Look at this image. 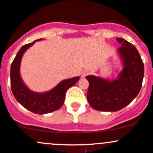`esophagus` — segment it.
<instances>
[{"mask_svg":"<svg viewBox=\"0 0 153 153\" xmlns=\"http://www.w3.org/2000/svg\"><path fill=\"white\" fill-rule=\"evenodd\" d=\"M89 74V70H84L82 72V73H81V77H82V78H85V77L87 76Z\"/></svg>","mask_w":153,"mask_h":153,"instance_id":"esophagus-1","label":"esophagus"}]
</instances>
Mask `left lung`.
Masks as SVG:
<instances>
[{
  "label": "left lung",
  "mask_w": 153,
  "mask_h": 153,
  "mask_svg": "<svg viewBox=\"0 0 153 153\" xmlns=\"http://www.w3.org/2000/svg\"><path fill=\"white\" fill-rule=\"evenodd\" d=\"M121 47L118 49L123 69L117 78L108 80L88 75L89 88L86 98L93 109L116 112L130 104L138 95L142 86L144 66L134 45L124 38H116Z\"/></svg>",
  "instance_id": "left-lung-1"
}]
</instances>
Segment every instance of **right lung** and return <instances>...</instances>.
Instances as JSON below:
<instances>
[{
  "mask_svg": "<svg viewBox=\"0 0 153 153\" xmlns=\"http://www.w3.org/2000/svg\"><path fill=\"white\" fill-rule=\"evenodd\" d=\"M41 40H36L20 49L11 65L10 80L12 94L18 102L33 113L44 115L58 110L62 106L66 92L79 81L80 77L64 80L53 89L46 92H36L29 89L24 84L20 74L21 59L24 52L36 41Z\"/></svg>",
  "mask_w": 153,
  "mask_h": 153,
  "instance_id": "add662e5",
  "label": "right lung"
}]
</instances>
